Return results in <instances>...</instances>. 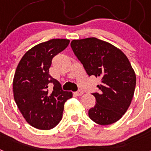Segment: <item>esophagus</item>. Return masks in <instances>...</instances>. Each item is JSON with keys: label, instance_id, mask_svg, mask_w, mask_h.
Returning <instances> with one entry per match:
<instances>
[{"label": "esophagus", "instance_id": "34e87169", "mask_svg": "<svg viewBox=\"0 0 151 151\" xmlns=\"http://www.w3.org/2000/svg\"><path fill=\"white\" fill-rule=\"evenodd\" d=\"M75 94H76L77 96H81V95H82V94H84V91H82V90H79V91H78L75 92Z\"/></svg>", "mask_w": 151, "mask_h": 151}]
</instances>
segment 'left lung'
I'll return each instance as SVG.
<instances>
[{
  "label": "left lung",
  "mask_w": 151,
  "mask_h": 151,
  "mask_svg": "<svg viewBox=\"0 0 151 151\" xmlns=\"http://www.w3.org/2000/svg\"><path fill=\"white\" fill-rule=\"evenodd\" d=\"M71 47L89 76L101 78L96 104L88 110L91 120L101 125L120 119L134 96L136 76L123 52L96 38L73 40Z\"/></svg>",
  "instance_id": "obj_1"
}]
</instances>
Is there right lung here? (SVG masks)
I'll use <instances>...</instances> for the list:
<instances>
[{
	"instance_id": "1",
	"label": "right lung",
	"mask_w": 151,
	"mask_h": 151,
	"mask_svg": "<svg viewBox=\"0 0 151 151\" xmlns=\"http://www.w3.org/2000/svg\"><path fill=\"white\" fill-rule=\"evenodd\" d=\"M68 39H51L28 50L16 69L13 97L26 122L41 130L54 128L62 119L64 104L73 93L62 90L61 85L49 74L52 59L66 49ZM50 83L54 85L51 92Z\"/></svg>"
}]
</instances>
